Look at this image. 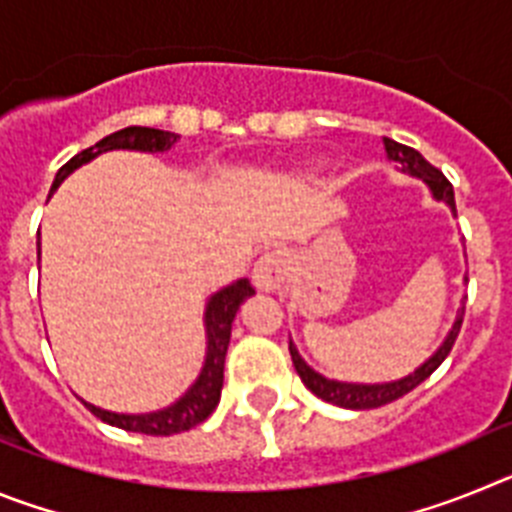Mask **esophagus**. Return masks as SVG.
<instances>
[{"mask_svg":"<svg viewBox=\"0 0 512 512\" xmlns=\"http://www.w3.org/2000/svg\"><path fill=\"white\" fill-rule=\"evenodd\" d=\"M253 284L261 292H274L282 287L287 279V253L284 251H266L259 256V261L253 264Z\"/></svg>","mask_w":512,"mask_h":512,"instance_id":"obj_1","label":"esophagus"}]
</instances>
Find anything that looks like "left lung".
Instances as JSON below:
<instances>
[{"instance_id":"8db88e82","label":"left lung","mask_w":512,"mask_h":512,"mask_svg":"<svg viewBox=\"0 0 512 512\" xmlns=\"http://www.w3.org/2000/svg\"><path fill=\"white\" fill-rule=\"evenodd\" d=\"M384 151H387V158H390V161L400 164V169L405 171V174L423 179V182L428 184V189H431L433 197H436V200H441V202H446V205H449L451 210L456 212L454 187H451V182L441 174V171L436 169V166L428 164V161H425V158L420 156L418 151H415V148L402 146V143H397V140L384 138ZM461 323H464V307H461L459 315H456L454 328L449 330V336H446V341L438 346L436 354L425 361V364H420L413 374H408V377H402V379H395V382H382V384L336 382V379L323 377V374L315 372L312 366H307L305 359L297 354V348H295V343H292V341H289V354H292V364H295L297 374H300V379L305 382L307 390L315 392L320 400L333 402V405H338V408L372 410V408H382V405L397 400V397L408 395V392L415 390L420 382H425V379L431 377L438 366L443 364V359L449 356L451 346H454L456 336H459Z\"/></svg>"}]
</instances>
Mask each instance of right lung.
Segmentation results:
<instances>
[{
	"mask_svg": "<svg viewBox=\"0 0 512 512\" xmlns=\"http://www.w3.org/2000/svg\"><path fill=\"white\" fill-rule=\"evenodd\" d=\"M179 135L169 133V130H156V128H125L117 130V133L107 135L99 143H94L87 151L76 153L71 161L58 169L56 179H53L51 194L61 187V182L74 169H79L81 164H89L92 158H97L99 153L107 151H148V153H164L174 146ZM48 194V197H51ZM40 246V243H38ZM40 253V248H38ZM256 295V289L251 287L248 279H238V282L228 284L220 292L210 297L205 307V328H207V356L205 366H202L197 382L184 392L174 405L164 410H156V413H143V415H125V413H110V410H102L92 402H84L99 420L104 423L117 425L122 431L133 433H146V436H171V433H182L200 425L202 420H207L212 415V410L217 408L220 402V390H223V369H225V354H228L230 343V328H233L235 312L241 307V302L246 297Z\"/></svg>",
	"mask_w": 512,
	"mask_h": 512,
	"instance_id": "1",
	"label": "right lung"
}]
</instances>
